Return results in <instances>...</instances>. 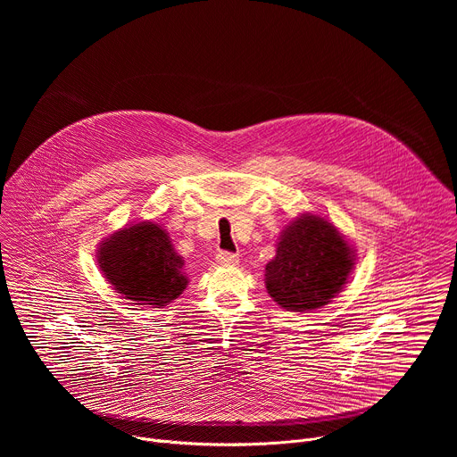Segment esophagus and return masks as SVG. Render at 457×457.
Wrapping results in <instances>:
<instances>
[{"label":"esophagus","mask_w":457,"mask_h":457,"mask_svg":"<svg viewBox=\"0 0 457 457\" xmlns=\"http://www.w3.org/2000/svg\"><path fill=\"white\" fill-rule=\"evenodd\" d=\"M217 262L220 266H237L238 264V254L229 253V251H220V253H217Z\"/></svg>","instance_id":"34e87169"}]
</instances>
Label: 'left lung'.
<instances>
[{
    "label": "left lung",
    "mask_w": 457,
    "mask_h": 457,
    "mask_svg": "<svg viewBox=\"0 0 457 457\" xmlns=\"http://www.w3.org/2000/svg\"><path fill=\"white\" fill-rule=\"evenodd\" d=\"M354 260V249L331 222L302 215L282 233L266 266L268 293L287 311L320 309L342 291Z\"/></svg>",
    "instance_id": "left-lung-1"
}]
</instances>
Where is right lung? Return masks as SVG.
<instances>
[{
  "label": "right lung",
  "mask_w": 457,
  "mask_h": 457,
  "mask_svg": "<svg viewBox=\"0 0 457 457\" xmlns=\"http://www.w3.org/2000/svg\"><path fill=\"white\" fill-rule=\"evenodd\" d=\"M97 262L113 289L139 305H168L187 286L184 260L168 233L152 222L113 233L101 244Z\"/></svg>",
  "instance_id": "add662e5"
}]
</instances>
